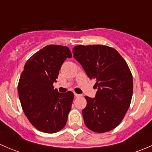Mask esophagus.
Returning <instances> with one entry per match:
<instances>
[{
    "mask_svg": "<svg viewBox=\"0 0 152 152\" xmlns=\"http://www.w3.org/2000/svg\"><path fill=\"white\" fill-rule=\"evenodd\" d=\"M74 96H76V97H80V96H82V95H81V94H78V93H74Z\"/></svg>",
    "mask_w": 152,
    "mask_h": 152,
    "instance_id": "1",
    "label": "esophagus"
}]
</instances>
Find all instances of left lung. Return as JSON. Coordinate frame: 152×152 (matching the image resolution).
Returning <instances> with one entry per match:
<instances>
[{
  "label": "left lung",
  "mask_w": 152,
  "mask_h": 152,
  "mask_svg": "<svg viewBox=\"0 0 152 152\" xmlns=\"http://www.w3.org/2000/svg\"><path fill=\"white\" fill-rule=\"evenodd\" d=\"M73 53L98 87L96 97L85 96L82 115L86 126L97 133L111 131L123 120L131 103L133 79L128 65L115 49L106 45H77Z\"/></svg>",
  "instance_id": "obj_1"
}]
</instances>
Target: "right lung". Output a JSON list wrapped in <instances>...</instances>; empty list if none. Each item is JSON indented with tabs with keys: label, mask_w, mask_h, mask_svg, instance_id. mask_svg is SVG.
Masks as SVG:
<instances>
[{
	"label": "right lung",
	"mask_w": 152,
	"mask_h": 152,
	"mask_svg": "<svg viewBox=\"0 0 152 152\" xmlns=\"http://www.w3.org/2000/svg\"><path fill=\"white\" fill-rule=\"evenodd\" d=\"M67 46L49 45L27 60L18 83L23 110L30 123L41 132L55 133L67 123L73 93L53 89L64 61L71 58Z\"/></svg>",
	"instance_id": "1"
}]
</instances>
